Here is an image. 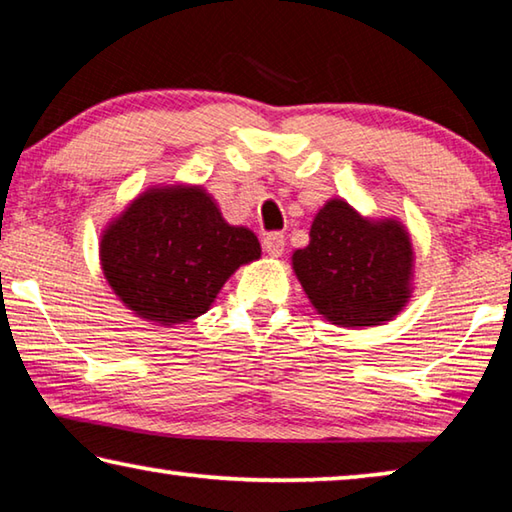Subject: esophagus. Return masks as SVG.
Listing matches in <instances>:
<instances>
[{"instance_id": "esophagus-1", "label": "esophagus", "mask_w": 512, "mask_h": 512, "mask_svg": "<svg viewBox=\"0 0 512 512\" xmlns=\"http://www.w3.org/2000/svg\"><path fill=\"white\" fill-rule=\"evenodd\" d=\"M262 246L271 257H280L284 253V235L282 232H268L262 239Z\"/></svg>"}]
</instances>
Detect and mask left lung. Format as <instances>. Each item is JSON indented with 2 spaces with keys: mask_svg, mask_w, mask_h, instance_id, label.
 Here are the masks:
<instances>
[{
  "mask_svg": "<svg viewBox=\"0 0 512 512\" xmlns=\"http://www.w3.org/2000/svg\"><path fill=\"white\" fill-rule=\"evenodd\" d=\"M413 248L397 221H368L334 198L316 214L293 271L318 314L341 327L381 325L411 296Z\"/></svg>",
  "mask_w": 512,
  "mask_h": 512,
  "instance_id": "1",
  "label": "left lung"
}]
</instances>
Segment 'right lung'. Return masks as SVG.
Returning a JSON list of instances; mask_svg holds the SVG:
<instances>
[{"label":"right lung","instance_id":"right-lung-1","mask_svg":"<svg viewBox=\"0 0 512 512\" xmlns=\"http://www.w3.org/2000/svg\"><path fill=\"white\" fill-rule=\"evenodd\" d=\"M262 255L201 187L149 189L101 237L106 280L128 309L160 325L205 314L225 280Z\"/></svg>","mask_w":512,"mask_h":512}]
</instances>
